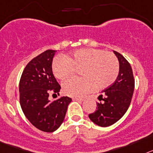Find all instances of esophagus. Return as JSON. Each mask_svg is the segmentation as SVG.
Returning <instances> with one entry per match:
<instances>
[{
	"mask_svg": "<svg viewBox=\"0 0 153 153\" xmlns=\"http://www.w3.org/2000/svg\"><path fill=\"white\" fill-rule=\"evenodd\" d=\"M73 101H76V102H83L84 99H78V98H74Z\"/></svg>",
	"mask_w": 153,
	"mask_h": 153,
	"instance_id": "esophagus-1",
	"label": "esophagus"
}]
</instances>
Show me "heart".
<instances>
[{
	"mask_svg": "<svg viewBox=\"0 0 153 153\" xmlns=\"http://www.w3.org/2000/svg\"><path fill=\"white\" fill-rule=\"evenodd\" d=\"M81 71L83 78H72L62 84L65 95L80 98L95 89L105 88L116 80L119 62L114 54L98 48H82L75 51L71 56L57 57L53 60L54 77L64 80Z\"/></svg>",
	"mask_w": 153,
	"mask_h": 153,
	"instance_id": "heart-1",
	"label": "heart"
}]
</instances>
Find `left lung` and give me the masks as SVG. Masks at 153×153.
<instances>
[{
    "mask_svg": "<svg viewBox=\"0 0 153 153\" xmlns=\"http://www.w3.org/2000/svg\"><path fill=\"white\" fill-rule=\"evenodd\" d=\"M119 62V72L116 80L102 91L99 97L97 109L88 117L97 126L107 127L113 125L125 115L131 103L135 81L130 64L117 51H113Z\"/></svg>",
    "mask_w": 153,
    "mask_h": 153,
    "instance_id": "1",
    "label": "left lung"
}]
</instances>
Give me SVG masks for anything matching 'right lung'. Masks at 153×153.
I'll use <instances>...</instances> for the list:
<instances>
[{
    "mask_svg": "<svg viewBox=\"0 0 153 153\" xmlns=\"http://www.w3.org/2000/svg\"><path fill=\"white\" fill-rule=\"evenodd\" d=\"M56 51L47 50L33 58L21 75L19 83L20 104L31 124L43 132H52L63 123L71 99H48L51 93L58 94L60 85L52 72V61Z\"/></svg>",
    "mask_w": 153,
    "mask_h": 153,
    "instance_id": "right-lung-1",
    "label": "right lung"
}]
</instances>
